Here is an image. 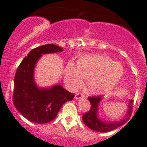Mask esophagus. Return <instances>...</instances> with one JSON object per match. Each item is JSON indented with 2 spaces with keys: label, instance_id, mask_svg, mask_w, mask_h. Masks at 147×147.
I'll use <instances>...</instances> for the list:
<instances>
[{
  "label": "esophagus",
  "instance_id": "esophagus-1",
  "mask_svg": "<svg viewBox=\"0 0 147 147\" xmlns=\"http://www.w3.org/2000/svg\"><path fill=\"white\" fill-rule=\"evenodd\" d=\"M83 97H84V94H82V93H77L75 96V99L77 100H80V99L83 98Z\"/></svg>",
  "mask_w": 147,
  "mask_h": 147
}]
</instances>
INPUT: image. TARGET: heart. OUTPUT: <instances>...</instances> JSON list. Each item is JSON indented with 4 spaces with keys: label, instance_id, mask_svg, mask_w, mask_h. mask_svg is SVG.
<instances>
[{
    "label": "heart",
    "instance_id": "obj_1",
    "mask_svg": "<svg viewBox=\"0 0 147 147\" xmlns=\"http://www.w3.org/2000/svg\"><path fill=\"white\" fill-rule=\"evenodd\" d=\"M122 65L102 54L84 55L78 58L77 64L69 60L65 67L64 81L69 89L81 86L83 79L87 80L88 90L100 95L113 90L122 78Z\"/></svg>",
    "mask_w": 147,
    "mask_h": 147
}]
</instances>
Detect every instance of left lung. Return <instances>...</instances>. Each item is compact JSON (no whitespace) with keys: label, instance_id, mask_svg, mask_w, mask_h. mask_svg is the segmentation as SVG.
<instances>
[{"label":"left lung","instance_id":"obj_1","mask_svg":"<svg viewBox=\"0 0 147 147\" xmlns=\"http://www.w3.org/2000/svg\"><path fill=\"white\" fill-rule=\"evenodd\" d=\"M103 99V96L98 97H88L91 104V109L89 112L84 114L82 116V121L87 127L91 129L93 131H99V132H107L111 131L115 129L121 127L129 119V117L131 115V108H132V100H128V106H127V114L124 117L119 120L115 121H105L102 119L99 115V109H100V102Z\"/></svg>","mask_w":147,"mask_h":147}]
</instances>
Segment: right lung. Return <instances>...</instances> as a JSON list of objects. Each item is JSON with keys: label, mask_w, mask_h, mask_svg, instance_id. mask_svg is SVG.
I'll return each mask as SVG.
<instances>
[{"label": "right lung", "mask_w": 147, "mask_h": 147, "mask_svg": "<svg viewBox=\"0 0 147 147\" xmlns=\"http://www.w3.org/2000/svg\"><path fill=\"white\" fill-rule=\"evenodd\" d=\"M63 48L53 44L40 46L30 51L19 65L14 78L13 104L24 117L45 124L57 117L60 108L75 95L60 84L39 87L35 82V68L43 55L60 53Z\"/></svg>", "instance_id": "obj_1"}]
</instances>
